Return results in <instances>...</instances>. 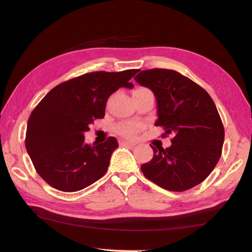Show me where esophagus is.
Listing matches in <instances>:
<instances>
[{
  "mask_svg": "<svg viewBox=\"0 0 252 252\" xmlns=\"http://www.w3.org/2000/svg\"><path fill=\"white\" fill-rule=\"evenodd\" d=\"M120 145L122 146H130V147H133L135 145L134 142H129V141H120Z\"/></svg>",
  "mask_w": 252,
  "mask_h": 252,
  "instance_id": "1",
  "label": "esophagus"
}]
</instances>
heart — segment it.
<instances>
[{
	"label": "heart",
	"instance_id": "obj_1",
	"mask_svg": "<svg viewBox=\"0 0 252 252\" xmlns=\"http://www.w3.org/2000/svg\"><path fill=\"white\" fill-rule=\"evenodd\" d=\"M141 90H146V89L144 88L136 89L134 92H137V91H141ZM142 129H143V125L140 122H125L118 126L117 131L120 135L125 137H134Z\"/></svg>",
	"mask_w": 252,
	"mask_h": 252
}]
</instances>
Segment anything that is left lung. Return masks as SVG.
Returning <instances> with one entry per match:
<instances>
[{
  "mask_svg": "<svg viewBox=\"0 0 252 252\" xmlns=\"http://www.w3.org/2000/svg\"><path fill=\"white\" fill-rule=\"evenodd\" d=\"M135 81L151 89L157 99V126L174 135L168 148L154 147L151 161L141 170L149 181L171 191L200 184L221 157L224 126L206 90L171 69L143 70Z\"/></svg>",
  "mask_w": 252,
  "mask_h": 252,
  "instance_id": "left-lung-1",
  "label": "left lung"
}]
</instances>
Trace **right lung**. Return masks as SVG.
I'll return each instance as SVG.
<instances>
[{
  "label": "right lung",
  "mask_w": 252,
  "mask_h": 252,
  "mask_svg": "<svg viewBox=\"0 0 252 252\" xmlns=\"http://www.w3.org/2000/svg\"><path fill=\"white\" fill-rule=\"evenodd\" d=\"M140 70L95 71L56 85L29 117L26 149L35 171L47 184L62 191H78L99 180L118 147L114 136L91 146L84 132L105 116L109 96L120 88L132 89Z\"/></svg>",
  "instance_id": "right-lung-1"
}]
</instances>
